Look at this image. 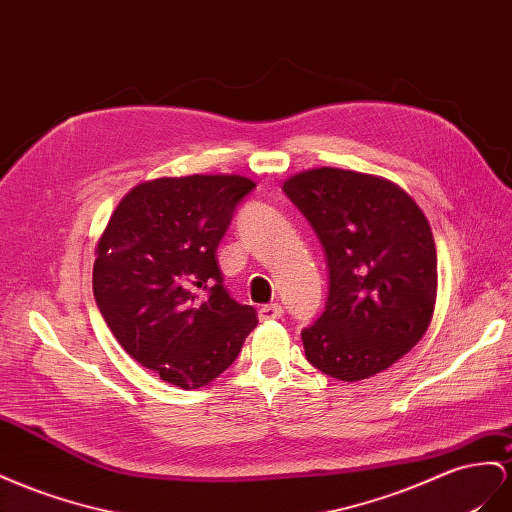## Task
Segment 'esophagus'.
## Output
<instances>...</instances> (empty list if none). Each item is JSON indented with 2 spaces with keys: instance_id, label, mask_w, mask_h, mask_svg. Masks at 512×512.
Instances as JSON below:
<instances>
[{
  "instance_id": "34e87169",
  "label": "esophagus",
  "mask_w": 512,
  "mask_h": 512,
  "mask_svg": "<svg viewBox=\"0 0 512 512\" xmlns=\"http://www.w3.org/2000/svg\"><path fill=\"white\" fill-rule=\"evenodd\" d=\"M282 316H284V310L282 306H278V303H269V306H262L258 310L260 321H275V319H282Z\"/></svg>"
}]
</instances>
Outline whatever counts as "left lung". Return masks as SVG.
I'll list each match as a JSON object with an SVG mask.
<instances>
[{
	"label": "left lung",
	"mask_w": 512,
	"mask_h": 512,
	"mask_svg": "<svg viewBox=\"0 0 512 512\" xmlns=\"http://www.w3.org/2000/svg\"><path fill=\"white\" fill-rule=\"evenodd\" d=\"M325 247V312L301 331L308 362L362 381L407 355L431 325L437 252L428 219L388 178L314 168L284 181Z\"/></svg>",
	"instance_id": "1"
}]
</instances>
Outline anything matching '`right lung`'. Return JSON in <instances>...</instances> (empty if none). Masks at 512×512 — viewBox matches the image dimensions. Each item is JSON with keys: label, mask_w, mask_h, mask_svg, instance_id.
I'll return each instance as SVG.
<instances>
[{"label": "right lung", "mask_w": 512, "mask_h": 512, "mask_svg": "<svg viewBox=\"0 0 512 512\" xmlns=\"http://www.w3.org/2000/svg\"><path fill=\"white\" fill-rule=\"evenodd\" d=\"M256 187L239 174L163 176L120 200L94 250L92 290L135 362L176 388L211 383L237 359L256 310L224 286L217 245Z\"/></svg>", "instance_id": "add662e5"}]
</instances>
